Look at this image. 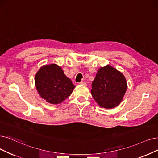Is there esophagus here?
Masks as SVG:
<instances>
[{"label":"esophagus","mask_w":158,"mask_h":158,"mask_svg":"<svg viewBox=\"0 0 158 158\" xmlns=\"http://www.w3.org/2000/svg\"><path fill=\"white\" fill-rule=\"evenodd\" d=\"M79 84L80 85H86V82H85V81H80V82L79 83Z\"/></svg>","instance_id":"1"}]
</instances>
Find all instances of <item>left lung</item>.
Here are the masks:
<instances>
[{
	"instance_id": "obj_1",
	"label": "left lung",
	"mask_w": 158,
	"mask_h": 158,
	"mask_svg": "<svg viewBox=\"0 0 158 158\" xmlns=\"http://www.w3.org/2000/svg\"><path fill=\"white\" fill-rule=\"evenodd\" d=\"M127 89V81L123 74L107 65L98 69L92 83L91 93L100 107L111 109L121 103Z\"/></svg>"
}]
</instances>
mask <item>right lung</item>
Returning a JSON list of instances; mask_svg holds the SVG:
<instances>
[{
  "label": "right lung",
  "mask_w": 158,
  "mask_h": 158,
  "mask_svg": "<svg viewBox=\"0 0 158 158\" xmlns=\"http://www.w3.org/2000/svg\"><path fill=\"white\" fill-rule=\"evenodd\" d=\"M35 83L40 95L53 104L63 102L75 87L61 68L56 64L41 67L35 74Z\"/></svg>",
  "instance_id": "right-lung-1"
}]
</instances>
